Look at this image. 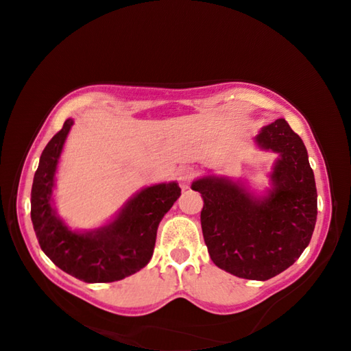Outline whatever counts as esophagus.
Here are the masks:
<instances>
[{
	"label": "esophagus",
	"mask_w": 351,
	"mask_h": 351,
	"mask_svg": "<svg viewBox=\"0 0 351 351\" xmlns=\"http://www.w3.org/2000/svg\"><path fill=\"white\" fill-rule=\"evenodd\" d=\"M197 176V170H195L193 167H184L180 170V175H178V181H180V186L182 189H186L190 181L193 180V178Z\"/></svg>",
	"instance_id": "obj_1"
}]
</instances>
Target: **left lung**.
Returning a JSON list of instances; mask_svg holds the SVG:
<instances>
[{"mask_svg":"<svg viewBox=\"0 0 351 351\" xmlns=\"http://www.w3.org/2000/svg\"><path fill=\"white\" fill-rule=\"evenodd\" d=\"M255 141L280 154L268 197L257 199L240 184L215 176L195 181L192 189L204 199L201 228L213 263L247 280H268L310 245L317 192L304 142L285 119L266 125Z\"/></svg>","mask_w":351,"mask_h":351,"instance_id":"obj_1","label":"left lung"}]
</instances>
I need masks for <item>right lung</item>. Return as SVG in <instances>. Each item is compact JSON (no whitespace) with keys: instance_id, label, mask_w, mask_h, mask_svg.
<instances>
[{"instance_id":"1","label":"right lung","mask_w":351,"mask_h":351,"mask_svg":"<svg viewBox=\"0 0 351 351\" xmlns=\"http://www.w3.org/2000/svg\"><path fill=\"white\" fill-rule=\"evenodd\" d=\"M73 119L64 121L40 156L31 192V218L41 251L66 274L86 283H108L134 274L150 261L158 226L180 198L176 182L158 184L139 192L111 224L77 234L56 217L51 206L58 158Z\"/></svg>"}]
</instances>
